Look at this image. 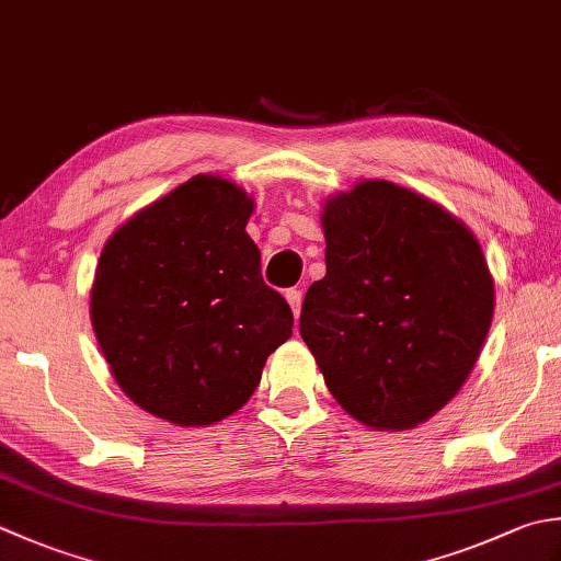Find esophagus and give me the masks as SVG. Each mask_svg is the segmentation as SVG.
Segmentation results:
<instances>
[{
	"label": "esophagus",
	"mask_w": 561,
	"mask_h": 561,
	"mask_svg": "<svg viewBox=\"0 0 561 561\" xmlns=\"http://www.w3.org/2000/svg\"><path fill=\"white\" fill-rule=\"evenodd\" d=\"M287 301H289V306H291V311H294V318H299V313H301V301H304V294H301V289H287Z\"/></svg>",
	"instance_id": "esophagus-1"
}]
</instances>
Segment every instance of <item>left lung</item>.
I'll return each mask as SVG.
<instances>
[{"instance_id":"8db88e82","label":"left lung","mask_w":561,"mask_h":561,"mask_svg":"<svg viewBox=\"0 0 561 561\" xmlns=\"http://www.w3.org/2000/svg\"><path fill=\"white\" fill-rule=\"evenodd\" d=\"M325 277L299 331L343 409L377 431L423 423L455 397L484 345L493 279L477 238L391 182L325 204Z\"/></svg>"}]
</instances>
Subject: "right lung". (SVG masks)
<instances>
[{
    "mask_svg": "<svg viewBox=\"0 0 561 561\" xmlns=\"http://www.w3.org/2000/svg\"><path fill=\"white\" fill-rule=\"evenodd\" d=\"M252 202L211 174L142 208L108 238L92 325L118 387L174 425H208L257 389L294 316L245 233Z\"/></svg>",
    "mask_w": 561,
    "mask_h": 561,
    "instance_id": "add662e5",
    "label": "right lung"
}]
</instances>
